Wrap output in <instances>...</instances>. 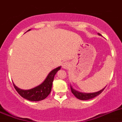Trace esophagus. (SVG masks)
Segmentation results:
<instances>
[{
	"label": "esophagus",
	"instance_id": "obj_1",
	"mask_svg": "<svg viewBox=\"0 0 122 122\" xmlns=\"http://www.w3.org/2000/svg\"><path fill=\"white\" fill-rule=\"evenodd\" d=\"M69 66H70V65H69V63L68 62H64L62 65V68H63V69H68V68L69 67Z\"/></svg>",
	"mask_w": 122,
	"mask_h": 122
}]
</instances>
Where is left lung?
Wrapping results in <instances>:
<instances>
[{
	"label": "left lung",
	"mask_w": 122,
	"mask_h": 122,
	"mask_svg": "<svg viewBox=\"0 0 122 122\" xmlns=\"http://www.w3.org/2000/svg\"><path fill=\"white\" fill-rule=\"evenodd\" d=\"M99 35H101L100 34H98ZM105 87H104L103 89L100 90V91L97 92H94V93H82L78 92V91H75V89H73L72 87V86H71V91H72V94L76 97V98H78L80 100H87L92 99V98H94L95 97H97V95H100L101 93L103 91V90L105 89Z\"/></svg>",
	"instance_id": "1"
}]
</instances>
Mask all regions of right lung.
<instances>
[{
    "label": "right lung",
    "mask_w": 122,
    "mask_h": 122,
    "mask_svg": "<svg viewBox=\"0 0 122 122\" xmlns=\"http://www.w3.org/2000/svg\"><path fill=\"white\" fill-rule=\"evenodd\" d=\"M30 29L28 30V31H30ZM60 69H61V66L52 70L49 73L43 83L31 89L22 90L18 88L14 83H13V85L18 94L25 99L32 101V102L42 100L50 94L55 75L56 72L59 70H60Z\"/></svg>",
    "instance_id": "1"
}]
</instances>
